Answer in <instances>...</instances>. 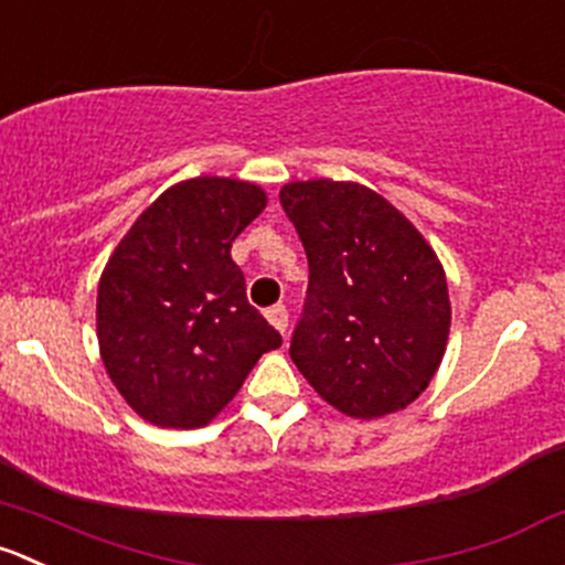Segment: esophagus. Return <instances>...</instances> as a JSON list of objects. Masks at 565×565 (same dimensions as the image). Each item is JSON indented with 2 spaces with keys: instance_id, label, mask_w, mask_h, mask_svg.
Returning <instances> with one entry per match:
<instances>
[{
  "instance_id": "obj_1",
  "label": "esophagus",
  "mask_w": 565,
  "mask_h": 565,
  "mask_svg": "<svg viewBox=\"0 0 565 565\" xmlns=\"http://www.w3.org/2000/svg\"><path fill=\"white\" fill-rule=\"evenodd\" d=\"M267 322H270L273 328H276L278 333H287V326H289V315H287V306H270V309L265 311Z\"/></svg>"
}]
</instances>
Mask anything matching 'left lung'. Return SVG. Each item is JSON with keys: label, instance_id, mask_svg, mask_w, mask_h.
<instances>
[{"label": "left lung", "instance_id": "8db88e82", "mask_svg": "<svg viewBox=\"0 0 565 565\" xmlns=\"http://www.w3.org/2000/svg\"><path fill=\"white\" fill-rule=\"evenodd\" d=\"M309 256V292L289 355L353 419L403 411L434 381L450 339V292L419 228L359 182L281 188Z\"/></svg>", "mask_w": 565, "mask_h": 565}]
</instances>
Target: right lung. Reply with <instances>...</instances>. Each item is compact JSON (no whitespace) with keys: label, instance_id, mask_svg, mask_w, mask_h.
I'll use <instances>...</instances> for the list:
<instances>
[{"label":"right lung","instance_id":"add662e5","mask_svg":"<svg viewBox=\"0 0 565 565\" xmlns=\"http://www.w3.org/2000/svg\"><path fill=\"white\" fill-rule=\"evenodd\" d=\"M267 206L254 182L168 188L98 278L96 337L109 381L157 428H204L281 337L245 298L232 243Z\"/></svg>","mask_w":565,"mask_h":565}]
</instances>
